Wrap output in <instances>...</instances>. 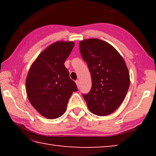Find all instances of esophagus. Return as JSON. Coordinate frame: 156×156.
Segmentation results:
<instances>
[{
  "mask_svg": "<svg viewBox=\"0 0 156 156\" xmlns=\"http://www.w3.org/2000/svg\"><path fill=\"white\" fill-rule=\"evenodd\" d=\"M76 84H77L78 88L80 87V81H79V80H76Z\"/></svg>",
  "mask_w": 156,
  "mask_h": 156,
  "instance_id": "34e87169",
  "label": "esophagus"
}]
</instances>
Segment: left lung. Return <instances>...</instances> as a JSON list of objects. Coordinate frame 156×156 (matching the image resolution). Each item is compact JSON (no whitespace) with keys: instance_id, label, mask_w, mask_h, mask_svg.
<instances>
[{"instance_id":"8db88e82","label":"left lung","mask_w":156,"mask_h":156,"mask_svg":"<svg viewBox=\"0 0 156 156\" xmlns=\"http://www.w3.org/2000/svg\"><path fill=\"white\" fill-rule=\"evenodd\" d=\"M80 51L91 76L90 91L83 96L94 114H111L122 104L130 84L128 69L114 47L98 38L80 42Z\"/></svg>"}]
</instances>
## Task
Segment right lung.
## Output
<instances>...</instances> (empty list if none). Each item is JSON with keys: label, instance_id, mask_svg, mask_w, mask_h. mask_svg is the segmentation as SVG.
<instances>
[{"label": "right lung", "instance_id": "1", "mask_svg": "<svg viewBox=\"0 0 156 156\" xmlns=\"http://www.w3.org/2000/svg\"><path fill=\"white\" fill-rule=\"evenodd\" d=\"M74 47L72 41L51 44L37 57L26 79V91L31 105L48 119L59 118L69 100L78 91L64 63Z\"/></svg>", "mask_w": 156, "mask_h": 156}]
</instances>
